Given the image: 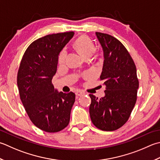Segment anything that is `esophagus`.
I'll list each match as a JSON object with an SVG mask.
<instances>
[{
  "label": "esophagus",
  "instance_id": "34e87169",
  "mask_svg": "<svg viewBox=\"0 0 160 160\" xmlns=\"http://www.w3.org/2000/svg\"><path fill=\"white\" fill-rule=\"evenodd\" d=\"M84 93L83 91H82V90H78V91H76V94L77 95V96H82L83 94H84Z\"/></svg>",
  "mask_w": 160,
  "mask_h": 160
}]
</instances>
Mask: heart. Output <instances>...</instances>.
Segmentation results:
<instances>
[{"instance_id": "1", "label": "heart", "mask_w": 160, "mask_h": 160, "mask_svg": "<svg viewBox=\"0 0 160 160\" xmlns=\"http://www.w3.org/2000/svg\"><path fill=\"white\" fill-rule=\"evenodd\" d=\"M75 49L78 53L85 59H89L95 52V46L92 40L86 35L80 36L73 43ZM67 57V51L65 48L62 49L58 56L59 64H64Z\"/></svg>"}]
</instances>
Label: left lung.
Instances as JSON below:
<instances>
[{
  "instance_id": "1",
  "label": "left lung",
  "mask_w": 160,
  "mask_h": 160,
  "mask_svg": "<svg viewBox=\"0 0 160 160\" xmlns=\"http://www.w3.org/2000/svg\"><path fill=\"white\" fill-rule=\"evenodd\" d=\"M104 56L101 80L105 85V96L89 94L93 124L103 131H114L128 121L137 101L139 80L130 53L122 43L109 34L96 32Z\"/></svg>"
}]
</instances>
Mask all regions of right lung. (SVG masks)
<instances>
[{
  "mask_svg": "<svg viewBox=\"0 0 160 160\" xmlns=\"http://www.w3.org/2000/svg\"><path fill=\"white\" fill-rule=\"evenodd\" d=\"M73 32L48 34L28 47L21 61L17 85L21 101L32 123L47 132L67 127L76 94L58 92L52 79L57 71L58 55Z\"/></svg>",
  "mask_w": 160,
  "mask_h": 160,
  "instance_id": "obj_1",
  "label": "right lung"
}]
</instances>
